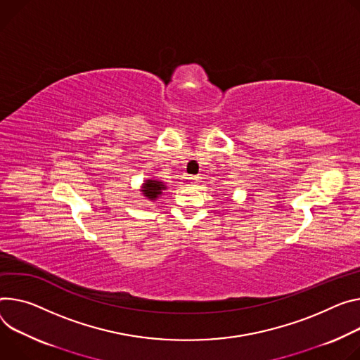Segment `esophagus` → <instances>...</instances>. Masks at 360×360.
<instances>
[{
	"mask_svg": "<svg viewBox=\"0 0 360 360\" xmlns=\"http://www.w3.org/2000/svg\"><path fill=\"white\" fill-rule=\"evenodd\" d=\"M189 182H191L192 185H198V184L201 182V176H198V175H195V176H189Z\"/></svg>",
	"mask_w": 360,
	"mask_h": 360,
	"instance_id": "esophagus-1",
	"label": "esophagus"
}]
</instances>
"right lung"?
<instances>
[{
	"label": "right lung",
	"instance_id": "1",
	"mask_svg": "<svg viewBox=\"0 0 360 360\" xmlns=\"http://www.w3.org/2000/svg\"><path fill=\"white\" fill-rule=\"evenodd\" d=\"M165 189H168L167 184L160 179H156V178L145 179L141 186V192L143 195V198H146L148 201H152V202L159 200L162 192Z\"/></svg>",
	"mask_w": 360,
	"mask_h": 360
}]
</instances>
